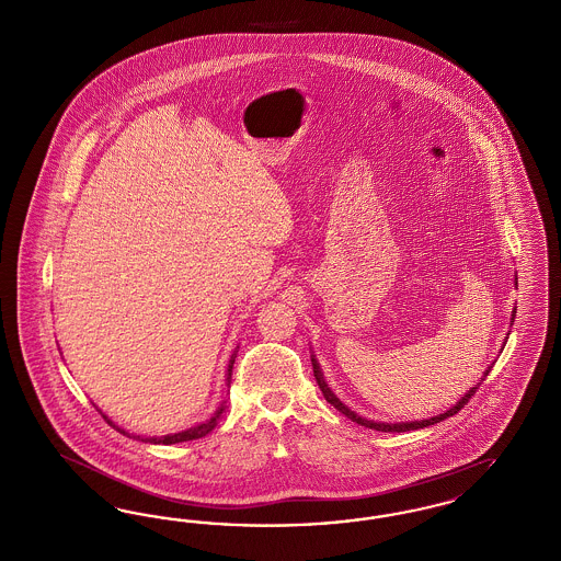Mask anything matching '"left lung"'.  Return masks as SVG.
<instances>
[{"label":"left lung","instance_id":"8db88e82","mask_svg":"<svg viewBox=\"0 0 561 561\" xmlns=\"http://www.w3.org/2000/svg\"><path fill=\"white\" fill-rule=\"evenodd\" d=\"M517 279V277H515ZM515 313V311H513ZM515 318V316H513ZM311 362H313V374H316V380H318V385H320L321 393H323V398L328 403H332L339 412H343L347 419H351L353 423H357V425H362V427L376 428V431H385V433H403V431H414V428H423L428 427V425H435V423H442L444 419H450L454 416L460 408H465L469 400L476 396V391H478V387L480 385H476L473 389H469L467 393H465V398H460V400L454 403L453 408L448 410V412H444V414H437V416H433V419H427V421H412V423H374V421H368V419H362V416H357L353 410H348L347 405L343 403V401L339 400L332 391H330V387L325 385V380H323V374L320 370V364H318V359L316 357H311ZM490 370H485L483 376H488ZM483 380V378H481Z\"/></svg>","mask_w":561,"mask_h":561}]
</instances>
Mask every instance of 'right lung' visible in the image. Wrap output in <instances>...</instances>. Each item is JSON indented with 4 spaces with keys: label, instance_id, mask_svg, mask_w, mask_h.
I'll return each mask as SVG.
<instances>
[{
    "label": "right lung",
    "instance_id": "right-lung-1",
    "mask_svg": "<svg viewBox=\"0 0 561 561\" xmlns=\"http://www.w3.org/2000/svg\"><path fill=\"white\" fill-rule=\"evenodd\" d=\"M236 357H238V351H233V355H231V359H229V368H227V380L231 378V373H233V364H236ZM225 403H220V408L214 412L213 419L210 421H206V423H202V425H197V427L187 428V431H181V433H174V435H163V437H140V435H133L136 439H140V442H149V444H179V442H188V439H199V437H204V435H208L214 427H216V423H218V419L225 414ZM103 419L107 421L108 425L113 428H117L119 433H124V435H128L130 437V433L128 431H124V428L117 427V425H113L111 421H108L107 416L103 414Z\"/></svg>",
    "mask_w": 561,
    "mask_h": 561
}]
</instances>
